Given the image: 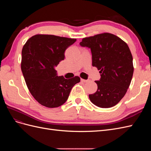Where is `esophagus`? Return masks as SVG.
<instances>
[{
	"label": "esophagus",
	"mask_w": 151,
	"mask_h": 151,
	"mask_svg": "<svg viewBox=\"0 0 151 151\" xmlns=\"http://www.w3.org/2000/svg\"><path fill=\"white\" fill-rule=\"evenodd\" d=\"M81 81L83 82V83H88V82L89 81V80H86V79H81Z\"/></svg>",
	"instance_id": "1"
}]
</instances>
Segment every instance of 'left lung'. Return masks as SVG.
Here are the masks:
<instances>
[{
	"label": "left lung",
	"mask_w": 151,
	"mask_h": 151,
	"mask_svg": "<svg viewBox=\"0 0 151 151\" xmlns=\"http://www.w3.org/2000/svg\"><path fill=\"white\" fill-rule=\"evenodd\" d=\"M80 45L91 48L92 65L101 74L100 80L95 81L96 92L89 95L91 101L100 108L115 106L126 94L133 76V58L129 46L109 33L84 38Z\"/></svg>",
	"instance_id": "obj_1"
}]
</instances>
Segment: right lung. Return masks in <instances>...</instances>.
<instances>
[{"label":"right lung","instance_id":"add662e5","mask_svg":"<svg viewBox=\"0 0 151 151\" xmlns=\"http://www.w3.org/2000/svg\"><path fill=\"white\" fill-rule=\"evenodd\" d=\"M76 39L52 35H36L22 50L21 68L30 93L40 104L57 108L65 103L70 91L80 82L78 76H58L56 66L64 60L65 50Z\"/></svg>","mask_w":151,"mask_h":151}]
</instances>
